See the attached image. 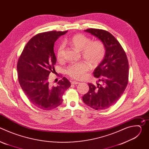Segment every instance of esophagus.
Listing matches in <instances>:
<instances>
[{
	"instance_id": "1",
	"label": "esophagus",
	"mask_w": 149,
	"mask_h": 149,
	"mask_svg": "<svg viewBox=\"0 0 149 149\" xmlns=\"http://www.w3.org/2000/svg\"><path fill=\"white\" fill-rule=\"evenodd\" d=\"M71 84H80V82H77V81H71Z\"/></svg>"
}]
</instances>
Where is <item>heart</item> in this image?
<instances>
[{"label":"heart","mask_w":149,"mask_h":149,"mask_svg":"<svg viewBox=\"0 0 149 149\" xmlns=\"http://www.w3.org/2000/svg\"><path fill=\"white\" fill-rule=\"evenodd\" d=\"M65 44L79 51H81L82 58L86 61L74 63L70 64L66 69L67 74L75 79L82 78L88 71L90 65L93 67L99 65L105 58L106 49L104 44L100 40H91L88 36L82 33H77L65 40ZM63 46L59 45L56 50V59L59 61L63 59Z\"/></svg>","instance_id":"b5f03b06"}]
</instances>
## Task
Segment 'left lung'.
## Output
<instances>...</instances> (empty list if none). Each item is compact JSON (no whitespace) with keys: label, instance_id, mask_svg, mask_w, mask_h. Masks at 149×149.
Wrapping results in <instances>:
<instances>
[{"label":"left lung","instance_id":"obj_1","mask_svg":"<svg viewBox=\"0 0 149 149\" xmlns=\"http://www.w3.org/2000/svg\"><path fill=\"white\" fill-rule=\"evenodd\" d=\"M100 39L105 45L104 59L93 74L101 84L88 83L89 91L82 97L84 102L96 110L113 105L123 94L129 82V62L119 42L108 31L90 28L85 30Z\"/></svg>","mask_w":149,"mask_h":149}]
</instances>
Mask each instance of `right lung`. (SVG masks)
Instances as JSON below:
<instances>
[{"label": "right lung", "mask_w": 149, "mask_h": 149, "mask_svg": "<svg viewBox=\"0 0 149 149\" xmlns=\"http://www.w3.org/2000/svg\"><path fill=\"white\" fill-rule=\"evenodd\" d=\"M67 32L54 31L36 35L28 41L18 59L20 86L31 102L42 110H51L61 105L63 93L71 86L65 77L56 86H52L48 80L49 74L55 71L54 43Z\"/></svg>", "instance_id": "add662e5"}]
</instances>
